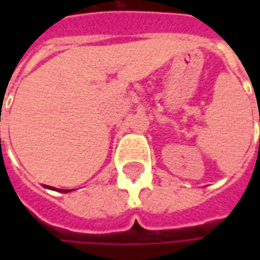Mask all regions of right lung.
Wrapping results in <instances>:
<instances>
[{
	"label": "right lung",
	"mask_w": 260,
	"mask_h": 260,
	"mask_svg": "<svg viewBox=\"0 0 260 260\" xmlns=\"http://www.w3.org/2000/svg\"><path fill=\"white\" fill-rule=\"evenodd\" d=\"M51 189H55V188H51ZM59 192H64V193H67V192H69V189H62V191Z\"/></svg>",
	"instance_id": "add662e5"
}]
</instances>
